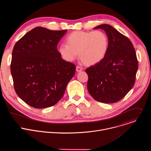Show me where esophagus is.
Segmentation results:
<instances>
[{
	"instance_id": "esophagus-1",
	"label": "esophagus",
	"mask_w": 151,
	"mask_h": 151,
	"mask_svg": "<svg viewBox=\"0 0 151 151\" xmlns=\"http://www.w3.org/2000/svg\"><path fill=\"white\" fill-rule=\"evenodd\" d=\"M82 68L81 67L78 66H76V71H77V72H81V71H82Z\"/></svg>"
}]
</instances>
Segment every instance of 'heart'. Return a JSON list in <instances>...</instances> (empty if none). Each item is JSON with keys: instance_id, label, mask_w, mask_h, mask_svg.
Returning <instances> with one entry per match:
<instances>
[{"instance_id": "1", "label": "heart", "mask_w": 151, "mask_h": 151, "mask_svg": "<svg viewBox=\"0 0 151 151\" xmlns=\"http://www.w3.org/2000/svg\"><path fill=\"white\" fill-rule=\"evenodd\" d=\"M66 44H61L58 52L67 61H73L79 54L81 61L87 66L94 65L106 56L109 39L101 30L75 31L66 37Z\"/></svg>"}]
</instances>
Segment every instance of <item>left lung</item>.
I'll return each instance as SVG.
<instances>
[{
	"label": "left lung",
	"instance_id": "obj_1",
	"mask_svg": "<svg viewBox=\"0 0 151 151\" xmlns=\"http://www.w3.org/2000/svg\"><path fill=\"white\" fill-rule=\"evenodd\" d=\"M106 32L109 47L104 58L86 69L87 89L96 100L113 103L122 99L133 88L138 69L134 48L127 37L109 24L94 28Z\"/></svg>",
	"mask_w": 151,
	"mask_h": 151
}]
</instances>
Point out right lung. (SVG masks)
I'll return each instance as SVG.
<instances>
[{
	"instance_id": "right-lung-1",
	"label": "right lung",
	"mask_w": 151,
	"mask_h": 151,
	"mask_svg": "<svg viewBox=\"0 0 151 151\" xmlns=\"http://www.w3.org/2000/svg\"><path fill=\"white\" fill-rule=\"evenodd\" d=\"M67 32L37 27L17 42L11 72L18 96L37 109L55 104L63 96L76 66L61 58L57 47Z\"/></svg>"
}]
</instances>
